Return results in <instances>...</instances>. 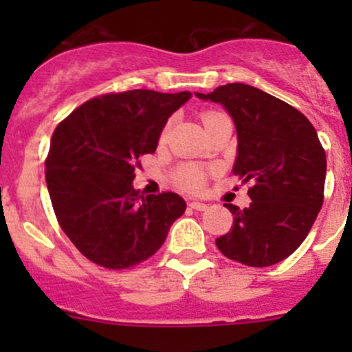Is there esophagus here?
Here are the masks:
<instances>
[{"mask_svg": "<svg viewBox=\"0 0 352 352\" xmlns=\"http://www.w3.org/2000/svg\"><path fill=\"white\" fill-rule=\"evenodd\" d=\"M189 206L192 209H196V211H206V209H208V204H204V202H197V201L189 202Z\"/></svg>", "mask_w": 352, "mask_h": 352, "instance_id": "obj_1", "label": "esophagus"}]
</instances>
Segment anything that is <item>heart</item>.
Returning a JSON list of instances; mask_svg holds the SVG:
<instances>
[{"label": "heart", "instance_id": "heart-1", "mask_svg": "<svg viewBox=\"0 0 352 352\" xmlns=\"http://www.w3.org/2000/svg\"><path fill=\"white\" fill-rule=\"evenodd\" d=\"M218 117H221V113L218 112H204L202 113V122L204 126H209L211 122H214ZM166 131H168V124L163 127L162 131V140L166 136ZM173 180H175L177 186L184 190H189V192H197V190L202 189L204 186V172L196 165H190V163H186V165H180L179 168L173 173Z\"/></svg>", "mask_w": 352, "mask_h": 352}]
</instances>
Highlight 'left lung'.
<instances>
[{"label": "left lung", "instance_id": "8db88e82", "mask_svg": "<svg viewBox=\"0 0 352 352\" xmlns=\"http://www.w3.org/2000/svg\"><path fill=\"white\" fill-rule=\"evenodd\" d=\"M199 98L221 104L236 127L233 173L250 184V206L226 204L233 226L216 239L225 257L267 267L289 257L324 204L327 158L310 120L286 102L243 83Z\"/></svg>", "mask_w": 352, "mask_h": 352}]
</instances>
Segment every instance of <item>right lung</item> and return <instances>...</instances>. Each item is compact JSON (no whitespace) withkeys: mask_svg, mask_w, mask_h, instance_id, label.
Returning <instances> with one entry per match:
<instances>
[{"mask_svg":"<svg viewBox=\"0 0 352 352\" xmlns=\"http://www.w3.org/2000/svg\"><path fill=\"white\" fill-rule=\"evenodd\" d=\"M190 97V91L105 94L58 124L45 182L59 226L88 261L116 271L141 264L184 214L179 194L143 196L133 180L141 156L155 153L168 117Z\"/></svg>","mask_w":352,"mask_h":352,"instance_id":"obj_1","label":"right lung"}]
</instances>
